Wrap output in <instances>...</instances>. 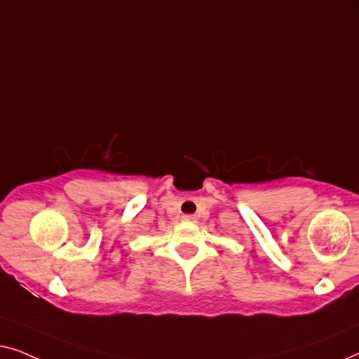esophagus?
Returning a JSON list of instances; mask_svg holds the SVG:
<instances>
[{"label":"esophagus","mask_w":359,"mask_h":359,"mask_svg":"<svg viewBox=\"0 0 359 359\" xmlns=\"http://www.w3.org/2000/svg\"><path fill=\"white\" fill-rule=\"evenodd\" d=\"M183 220H186V222H196V215H193V214H184V215H183Z\"/></svg>","instance_id":"34e87169"}]
</instances>
